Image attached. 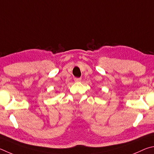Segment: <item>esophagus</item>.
<instances>
[{
	"label": "esophagus",
	"instance_id": "1",
	"mask_svg": "<svg viewBox=\"0 0 154 154\" xmlns=\"http://www.w3.org/2000/svg\"><path fill=\"white\" fill-rule=\"evenodd\" d=\"M81 79H80V78H75L74 79V81L75 82H80L81 81Z\"/></svg>",
	"mask_w": 154,
	"mask_h": 154
}]
</instances>
